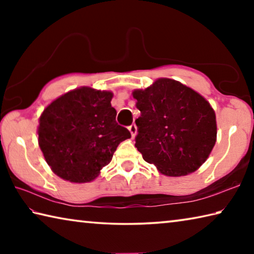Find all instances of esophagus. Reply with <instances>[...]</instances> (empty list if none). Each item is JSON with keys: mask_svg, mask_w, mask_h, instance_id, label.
I'll return each mask as SVG.
<instances>
[{"mask_svg": "<svg viewBox=\"0 0 254 254\" xmlns=\"http://www.w3.org/2000/svg\"><path fill=\"white\" fill-rule=\"evenodd\" d=\"M128 131H130L132 137H134L136 134V126L135 124H131L130 127H128Z\"/></svg>", "mask_w": 254, "mask_h": 254, "instance_id": "1", "label": "esophagus"}]
</instances>
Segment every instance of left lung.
Returning a JSON list of instances; mask_svg holds the SVG:
<instances>
[{
    "label": "left lung",
    "mask_w": 254,
    "mask_h": 254,
    "mask_svg": "<svg viewBox=\"0 0 254 254\" xmlns=\"http://www.w3.org/2000/svg\"><path fill=\"white\" fill-rule=\"evenodd\" d=\"M132 94L141 112L135 148L144 160L170 177L198 169L216 142V117L209 103L170 78H159Z\"/></svg>",
    "instance_id": "1"
}]
</instances>
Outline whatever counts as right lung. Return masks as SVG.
<instances>
[{
    "mask_svg": "<svg viewBox=\"0 0 254 254\" xmlns=\"http://www.w3.org/2000/svg\"><path fill=\"white\" fill-rule=\"evenodd\" d=\"M113 93L76 88L46 107L38 142L51 170L70 183H89L109 165L122 141L131 137L115 121Z\"/></svg>",
    "mask_w": 254,
    "mask_h": 254,
    "instance_id": "obj_1",
    "label": "right lung"
}]
</instances>
